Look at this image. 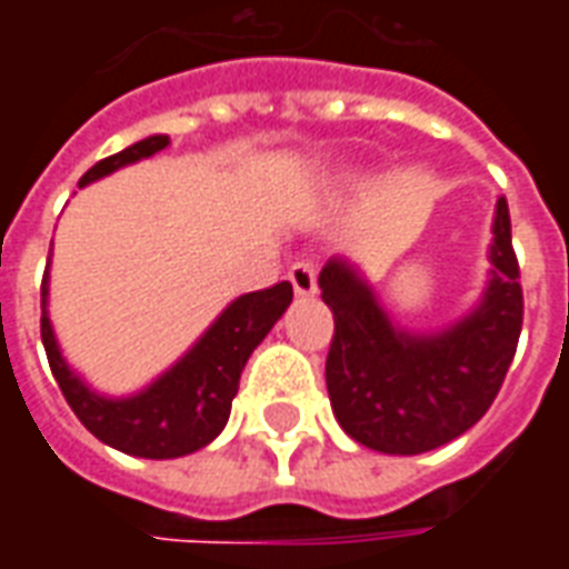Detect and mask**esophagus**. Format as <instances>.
Here are the masks:
<instances>
[{
	"label": "esophagus",
	"mask_w": 569,
	"mask_h": 569,
	"mask_svg": "<svg viewBox=\"0 0 569 569\" xmlns=\"http://www.w3.org/2000/svg\"><path fill=\"white\" fill-rule=\"evenodd\" d=\"M289 283L296 289V296H313V292H317V268H313V261H296V264L289 268Z\"/></svg>",
	"instance_id": "34e87169"
}]
</instances>
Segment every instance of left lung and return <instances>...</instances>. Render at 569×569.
I'll use <instances>...</instances> for the list:
<instances>
[{"instance_id":"8db88e82","label":"left lung","mask_w":569,"mask_h":569,"mask_svg":"<svg viewBox=\"0 0 569 569\" xmlns=\"http://www.w3.org/2000/svg\"><path fill=\"white\" fill-rule=\"evenodd\" d=\"M488 261L476 308L439 332L402 329L353 261H326L320 289L335 317L326 387L350 439L411 457L485 418L512 366L525 317L506 198L497 200Z\"/></svg>"}]
</instances>
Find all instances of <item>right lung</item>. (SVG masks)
Wrapping results in <instances>:
<instances>
[{"label":"right lung","instance_id":"obj_1","mask_svg":"<svg viewBox=\"0 0 569 569\" xmlns=\"http://www.w3.org/2000/svg\"><path fill=\"white\" fill-rule=\"evenodd\" d=\"M167 146H170V137L163 133L133 142L112 158L93 163L79 179V188L91 186L97 179L142 158H151ZM48 292L51 289H48V271H44L42 345L69 408L103 445L130 457H146V460L186 457V453L200 451L222 432L247 359L264 341V335L271 332L273 322L292 305L289 283H277L271 289L234 298L210 322V329L149 387L130 396H106L97 393L63 357L51 317H48Z\"/></svg>","mask_w":569,"mask_h":569}]
</instances>
